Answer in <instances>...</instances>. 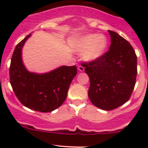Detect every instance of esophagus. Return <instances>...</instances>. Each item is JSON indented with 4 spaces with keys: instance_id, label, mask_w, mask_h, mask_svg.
Masks as SVG:
<instances>
[{
    "instance_id": "1",
    "label": "esophagus",
    "mask_w": 148,
    "mask_h": 148,
    "mask_svg": "<svg viewBox=\"0 0 148 148\" xmlns=\"http://www.w3.org/2000/svg\"><path fill=\"white\" fill-rule=\"evenodd\" d=\"M78 69H79V71H84V67L82 66H79Z\"/></svg>"
}]
</instances>
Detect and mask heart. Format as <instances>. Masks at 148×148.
<instances>
[{
	"label": "heart",
	"instance_id": "1",
	"mask_svg": "<svg viewBox=\"0 0 148 148\" xmlns=\"http://www.w3.org/2000/svg\"><path fill=\"white\" fill-rule=\"evenodd\" d=\"M108 45L107 38L104 35L90 34L79 39L77 44V51H84V58L88 62H94L103 56Z\"/></svg>",
	"mask_w": 148,
	"mask_h": 148
}]
</instances>
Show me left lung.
<instances>
[{
  "label": "left lung",
  "instance_id": "8db88e82",
  "mask_svg": "<svg viewBox=\"0 0 148 148\" xmlns=\"http://www.w3.org/2000/svg\"><path fill=\"white\" fill-rule=\"evenodd\" d=\"M110 49L97 60L85 62L90 86L88 96L92 104L104 110H112L129 100L135 83L137 56L126 39L108 31Z\"/></svg>",
  "mask_w": 148,
  "mask_h": 148
}]
</instances>
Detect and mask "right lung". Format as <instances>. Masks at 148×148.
<instances>
[{
    "label": "right lung",
    "mask_w": 148,
    "mask_h": 148,
    "mask_svg": "<svg viewBox=\"0 0 148 148\" xmlns=\"http://www.w3.org/2000/svg\"><path fill=\"white\" fill-rule=\"evenodd\" d=\"M31 34L17 44L10 62V82L15 95L23 105L41 112H49L60 107L77 75L76 66H62L43 74L31 73L23 65L21 51Z\"/></svg>",
    "instance_id": "right-lung-1"
}]
</instances>
